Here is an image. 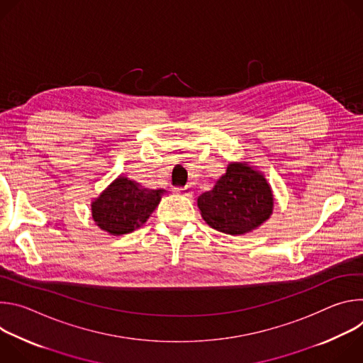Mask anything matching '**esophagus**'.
I'll return each instance as SVG.
<instances>
[{"label": "esophagus", "instance_id": "esophagus-1", "mask_svg": "<svg viewBox=\"0 0 363 363\" xmlns=\"http://www.w3.org/2000/svg\"><path fill=\"white\" fill-rule=\"evenodd\" d=\"M175 191H177L178 194L184 195V196H188V198H191V196H192V188H191L189 185L182 186V188H175Z\"/></svg>", "mask_w": 363, "mask_h": 363}]
</instances>
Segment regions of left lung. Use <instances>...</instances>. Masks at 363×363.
<instances>
[{
	"mask_svg": "<svg viewBox=\"0 0 363 363\" xmlns=\"http://www.w3.org/2000/svg\"><path fill=\"white\" fill-rule=\"evenodd\" d=\"M198 208L210 227L241 235L273 214V191L264 175L247 162H231L211 191L198 196Z\"/></svg>",
	"mask_w": 363,
	"mask_h": 363,
	"instance_id": "8db88e82",
	"label": "left lung"
}]
</instances>
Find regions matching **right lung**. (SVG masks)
<instances>
[{"mask_svg":"<svg viewBox=\"0 0 363 363\" xmlns=\"http://www.w3.org/2000/svg\"><path fill=\"white\" fill-rule=\"evenodd\" d=\"M164 192L118 177L91 202V217L100 230L112 235L129 234L147 221Z\"/></svg>","mask_w":363,"mask_h":363,"instance_id":"1","label":"right lung"}]
</instances>
